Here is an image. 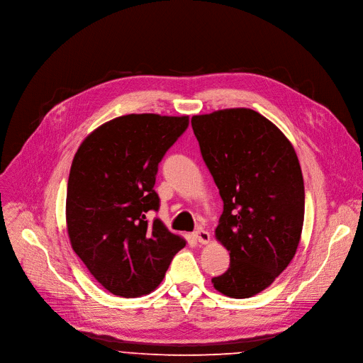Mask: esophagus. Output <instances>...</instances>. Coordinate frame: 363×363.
Returning <instances> with one entry per match:
<instances>
[{"label":"esophagus","instance_id":"esophagus-1","mask_svg":"<svg viewBox=\"0 0 363 363\" xmlns=\"http://www.w3.org/2000/svg\"><path fill=\"white\" fill-rule=\"evenodd\" d=\"M194 238L196 239V242H200V243H208L210 242V233L204 228H196L194 232Z\"/></svg>","mask_w":363,"mask_h":363}]
</instances>
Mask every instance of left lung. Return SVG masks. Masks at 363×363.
Here are the masks:
<instances>
[{
	"label": "left lung",
	"mask_w": 363,
	"mask_h": 363,
	"mask_svg": "<svg viewBox=\"0 0 363 363\" xmlns=\"http://www.w3.org/2000/svg\"><path fill=\"white\" fill-rule=\"evenodd\" d=\"M191 124L224 204L216 238L230 252V267L211 282L227 296L249 298L275 281L298 247L300 162L282 131L253 110L194 116Z\"/></svg>",
	"instance_id": "1"
}]
</instances>
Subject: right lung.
I'll return each instance as SVG.
<instances>
[{
  "label": "right lung",
  "mask_w": 363,
  "mask_h": 363,
  "mask_svg": "<svg viewBox=\"0 0 363 363\" xmlns=\"http://www.w3.org/2000/svg\"><path fill=\"white\" fill-rule=\"evenodd\" d=\"M188 116L117 117L79 146L68 179L67 224L75 253L107 291L124 298L152 292L185 240L159 218V163L188 128Z\"/></svg>",
  "instance_id": "right-lung-1"
}]
</instances>
